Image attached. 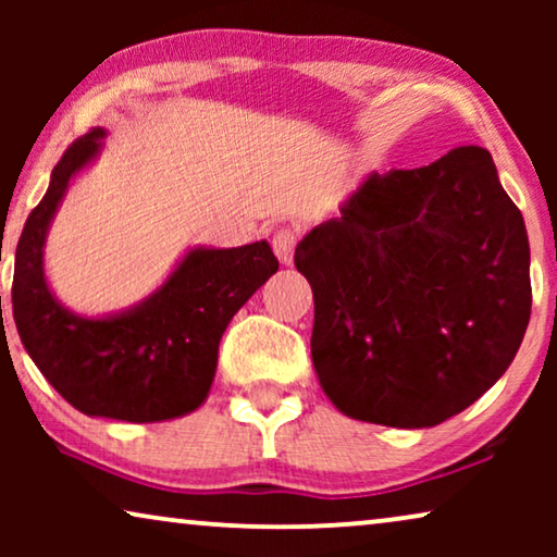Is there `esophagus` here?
<instances>
[{
	"label": "esophagus",
	"mask_w": 557,
	"mask_h": 557,
	"mask_svg": "<svg viewBox=\"0 0 557 557\" xmlns=\"http://www.w3.org/2000/svg\"><path fill=\"white\" fill-rule=\"evenodd\" d=\"M294 250H296V233L294 231H278L273 235V253L284 265L294 263Z\"/></svg>",
	"instance_id": "34e87169"
}]
</instances>
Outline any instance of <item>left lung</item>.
Returning a JSON list of instances; mask_svg holds the SVG:
<instances>
[{
	"mask_svg": "<svg viewBox=\"0 0 557 557\" xmlns=\"http://www.w3.org/2000/svg\"><path fill=\"white\" fill-rule=\"evenodd\" d=\"M294 263L314 292L319 385L355 421L431 429L461 413L530 322L528 231L482 147L370 172Z\"/></svg>",
	"mask_w": 557,
	"mask_h": 557,
	"instance_id": "left-lung-1",
	"label": "left lung"
}]
</instances>
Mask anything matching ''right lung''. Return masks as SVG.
<instances>
[{
  "label": "right lung",
  "instance_id": "obj_1",
  "mask_svg": "<svg viewBox=\"0 0 557 557\" xmlns=\"http://www.w3.org/2000/svg\"><path fill=\"white\" fill-rule=\"evenodd\" d=\"M106 128L73 141L29 212L14 253L12 314L45 380L81 413L157 423L208 400L225 326L278 271L265 240L189 248L157 292L103 317L75 314L45 276V240L71 182L101 154Z\"/></svg>",
  "mask_w": 557,
  "mask_h": 557
}]
</instances>
